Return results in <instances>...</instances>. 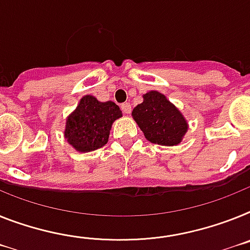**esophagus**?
Here are the masks:
<instances>
[{
	"label": "esophagus",
	"mask_w": 250,
	"mask_h": 250,
	"mask_svg": "<svg viewBox=\"0 0 250 250\" xmlns=\"http://www.w3.org/2000/svg\"><path fill=\"white\" fill-rule=\"evenodd\" d=\"M121 109H122V112L125 113V114H129L131 113V104L129 103H123L121 105Z\"/></svg>",
	"instance_id": "1"
}]
</instances>
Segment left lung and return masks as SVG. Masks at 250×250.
<instances>
[{
    "label": "left lung",
    "instance_id": "8db88e82",
    "mask_svg": "<svg viewBox=\"0 0 250 250\" xmlns=\"http://www.w3.org/2000/svg\"><path fill=\"white\" fill-rule=\"evenodd\" d=\"M132 115L152 144L174 146L186 135L187 122L182 113L157 91L145 94L144 103L133 109Z\"/></svg>",
    "mask_w": 250,
    "mask_h": 250
}]
</instances>
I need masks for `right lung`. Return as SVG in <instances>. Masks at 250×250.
<instances>
[{
    "label": "right lung",
    "instance_id": "right-lung-1",
    "mask_svg": "<svg viewBox=\"0 0 250 250\" xmlns=\"http://www.w3.org/2000/svg\"><path fill=\"white\" fill-rule=\"evenodd\" d=\"M119 117L122 112L115 103H100L86 95L67 118L64 137L80 152L94 151L108 142L112 123Z\"/></svg>",
    "mask_w": 250,
    "mask_h": 250
}]
</instances>
